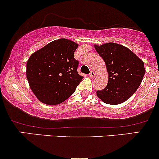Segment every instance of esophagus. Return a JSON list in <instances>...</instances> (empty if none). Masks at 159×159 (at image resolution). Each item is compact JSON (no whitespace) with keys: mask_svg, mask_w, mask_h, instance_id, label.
Wrapping results in <instances>:
<instances>
[{"mask_svg":"<svg viewBox=\"0 0 159 159\" xmlns=\"http://www.w3.org/2000/svg\"><path fill=\"white\" fill-rule=\"evenodd\" d=\"M89 76L91 77V78H94V77H95V73H94V70H91V72H90L89 74Z\"/></svg>","mask_w":159,"mask_h":159,"instance_id":"1","label":"esophagus"}]
</instances>
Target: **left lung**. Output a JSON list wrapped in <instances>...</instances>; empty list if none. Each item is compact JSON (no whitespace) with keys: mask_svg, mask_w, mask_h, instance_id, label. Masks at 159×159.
I'll return each mask as SVG.
<instances>
[{"mask_svg":"<svg viewBox=\"0 0 159 159\" xmlns=\"http://www.w3.org/2000/svg\"><path fill=\"white\" fill-rule=\"evenodd\" d=\"M108 72L106 87L97 95L108 105H118L129 98L139 89L145 73L143 61L131 50L121 44L107 43L94 45Z\"/></svg>","mask_w":159,"mask_h":159,"instance_id":"1","label":"left lung"}]
</instances>
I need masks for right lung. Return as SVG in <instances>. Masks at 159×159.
I'll return each instance as SVG.
<instances>
[{
	"instance_id": "add662e5",
	"label": "right lung",
	"mask_w": 159,
	"mask_h": 159,
	"mask_svg": "<svg viewBox=\"0 0 159 159\" xmlns=\"http://www.w3.org/2000/svg\"><path fill=\"white\" fill-rule=\"evenodd\" d=\"M78 44L61 38L30 55L26 75L30 89L46 105H58L75 91L83 77L78 73L74 53Z\"/></svg>"
}]
</instances>
